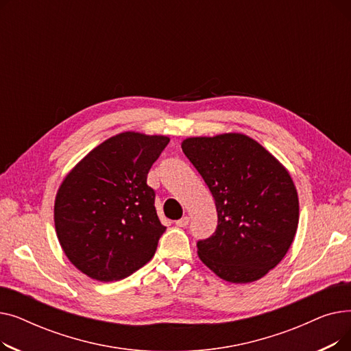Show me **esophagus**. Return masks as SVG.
Masks as SVG:
<instances>
[{"label": "esophagus", "instance_id": "1", "mask_svg": "<svg viewBox=\"0 0 351 351\" xmlns=\"http://www.w3.org/2000/svg\"><path fill=\"white\" fill-rule=\"evenodd\" d=\"M175 225H176V226H179V228H185V226H188V225H189V217H188V216H183L182 219L176 220Z\"/></svg>", "mask_w": 351, "mask_h": 351}]
</instances>
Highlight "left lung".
<instances>
[{
    "instance_id": "1",
    "label": "left lung",
    "mask_w": 351,
    "mask_h": 351,
    "mask_svg": "<svg viewBox=\"0 0 351 351\" xmlns=\"http://www.w3.org/2000/svg\"><path fill=\"white\" fill-rule=\"evenodd\" d=\"M182 151L204 178L217 210L213 234L197 254L220 279L250 283L278 266L299 223V197L289 172L242 134L189 138Z\"/></svg>"
}]
</instances>
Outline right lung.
Here are the masks:
<instances>
[{
  "instance_id": "right-lung-1",
  "label": "right lung",
  "mask_w": 351,
  "mask_h": 351,
  "mask_svg": "<svg viewBox=\"0 0 351 351\" xmlns=\"http://www.w3.org/2000/svg\"><path fill=\"white\" fill-rule=\"evenodd\" d=\"M168 143L166 136L119 134L64 179L55 199V229L71 263L89 278L121 280L154 257L166 228L146 179Z\"/></svg>"
}]
</instances>
